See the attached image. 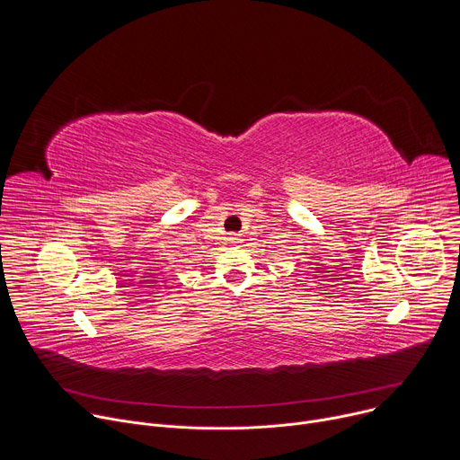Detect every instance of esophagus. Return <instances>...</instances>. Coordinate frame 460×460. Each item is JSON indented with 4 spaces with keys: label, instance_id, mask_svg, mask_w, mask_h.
<instances>
[{
    "label": "esophagus",
    "instance_id": "34e87169",
    "mask_svg": "<svg viewBox=\"0 0 460 460\" xmlns=\"http://www.w3.org/2000/svg\"><path fill=\"white\" fill-rule=\"evenodd\" d=\"M240 242H242V238H240L238 234H229V236H227V243H229L231 247H238Z\"/></svg>",
    "mask_w": 460,
    "mask_h": 460
}]
</instances>
